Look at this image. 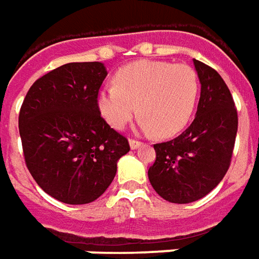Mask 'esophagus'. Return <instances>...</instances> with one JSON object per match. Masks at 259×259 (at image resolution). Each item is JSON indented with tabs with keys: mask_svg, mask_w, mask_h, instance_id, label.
I'll return each mask as SVG.
<instances>
[{
	"mask_svg": "<svg viewBox=\"0 0 259 259\" xmlns=\"http://www.w3.org/2000/svg\"><path fill=\"white\" fill-rule=\"evenodd\" d=\"M129 144H130V148H132V150H136V148H139V147L143 146V143H141V141L135 140V139H130Z\"/></svg>",
	"mask_w": 259,
	"mask_h": 259,
	"instance_id": "1",
	"label": "esophagus"
}]
</instances>
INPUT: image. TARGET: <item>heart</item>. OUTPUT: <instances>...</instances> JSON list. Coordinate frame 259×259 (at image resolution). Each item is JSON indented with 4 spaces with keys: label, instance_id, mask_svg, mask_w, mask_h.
<instances>
[{
    "label": "heart",
    "instance_id": "b5f03b06",
    "mask_svg": "<svg viewBox=\"0 0 259 259\" xmlns=\"http://www.w3.org/2000/svg\"><path fill=\"white\" fill-rule=\"evenodd\" d=\"M198 89V76L190 65L143 59L119 69L115 84L98 93L97 104L113 129H123L139 105L141 127L170 137L189 123Z\"/></svg>",
    "mask_w": 259,
    "mask_h": 259
}]
</instances>
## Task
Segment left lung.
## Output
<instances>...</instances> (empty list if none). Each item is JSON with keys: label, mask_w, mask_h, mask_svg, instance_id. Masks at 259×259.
Listing matches in <instances>:
<instances>
[{"label": "left lung", "mask_w": 259, "mask_h": 259, "mask_svg": "<svg viewBox=\"0 0 259 259\" xmlns=\"http://www.w3.org/2000/svg\"><path fill=\"white\" fill-rule=\"evenodd\" d=\"M201 83L195 118L176 139L154 144L148 179L163 200L187 204L205 197L228 172L237 135V109L221 74L193 59Z\"/></svg>", "instance_id": "1"}]
</instances>
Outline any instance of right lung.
Segmentation results:
<instances>
[{"label":"right lung","mask_w":259,"mask_h":259,"mask_svg":"<svg viewBox=\"0 0 259 259\" xmlns=\"http://www.w3.org/2000/svg\"><path fill=\"white\" fill-rule=\"evenodd\" d=\"M107 74L101 62L62 65L33 83L20 108L26 166L42 190L65 204L97 200L130 150L98 109Z\"/></svg>","instance_id":"obj_1"}]
</instances>
